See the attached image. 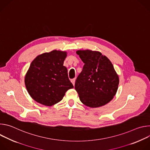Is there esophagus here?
I'll list each match as a JSON object with an SVG mask.
<instances>
[{
  "label": "esophagus",
  "instance_id": "obj_1",
  "mask_svg": "<svg viewBox=\"0 0 150 150\" xmlns=\"http://www.w3.org/2000/svg\"><path fill=\"white\" fill-rule=\"evenodd\" d=\"M71 81V82L72 83V84L74 85H74H75V78L72 79Z\"/></svg>",
  "mask_w": 150,
  "mask_h": 150
}]
</instances>
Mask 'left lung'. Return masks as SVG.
<instances>
[{"mask_svg": "<svg viewBox=\"0 0 150 150\" xmlns=\"http://www.w3.org/2000/svg\"><path fill=\"white\" fill-rule=\"evenodd\" d=\"M76 54L84 63L75 84L81 101L93 108L108 104L115 96L119 83L112 62L97 51L78 50Z\"/></svg>", "mask_w": 150, "mask_h": 150, "instance_id": "obj_1", "label": "left lung"}]
</instances>
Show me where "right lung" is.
<instances>
[{
    "mask_svg": "<svg viewBox=\"0 0 150 150\" xmlns=\"http://www.w3.org/2000/svg\"><path fill=\"white\" fill-rule=\"evenodd\" d=\"M66 52L53 50L37 56L25 76L28 93L35 101L52 106L60 101L69 90L74 88L63 62Z\"/></svg>",
    "mask_w": 150,
    "mask_h": 150,
    "instance_id": "right-lung-1",
    "label": "right lung"
}]
</instances>
